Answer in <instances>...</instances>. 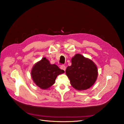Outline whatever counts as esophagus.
Listing matches in <instances>:
<instances>
[{"label": "esophagus", "mask_w": 124, "mask_h": 124, "mask_svg": "<svg viewBox=\"0 0 124 124\" xmlns=\"http://www.w3.org/2000/svg\"><path fill=\"white\" fill-rule=\"evenodd\" d=\"M61 69H62V70H63L65 71V70H66V66H64V65H62V66L61 67Z\"/></svg>", "instance_id": "1"}]
</instances>
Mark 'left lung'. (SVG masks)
<instances>
[{
	"label": "left lung",
	"mask_w": 124,
	"mask_h": 124,
	"mask_svg": "<svg viewBox=\"0 0 124 124\" xmlns=\"http://www.w3.org/2000/svg\"><path fill=\"white\" fill-rule=\"evenodd\" d=\"M71 63L67 68L66 73L72 87L78 91L92 87L98 77V69L95 63L80 54L72 58Z\"/></svg>",
	"instance_id": "8db88e82"
}]
</instances>
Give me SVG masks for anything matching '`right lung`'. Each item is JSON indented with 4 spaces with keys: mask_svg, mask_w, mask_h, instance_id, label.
Here are the masks:
<instances>
[{
    "mask_svg": "<svg viewBox=\"0 0 124 124\" xmlns=\"http://www.w3.org/2000/svg\"><path fill=\"white\" fill-rule=\"evenodd\" d=\"M55 64H51L46 57H43L33 66L31 76L37 86L43 89H47L55 83L58 75L64 73Z\"/></svg>",
    "mask_w": 124,
    "mask_h": 124,
    "instance_id": "right-lung-1",
    "label": "right lung"
}]
</instances>
